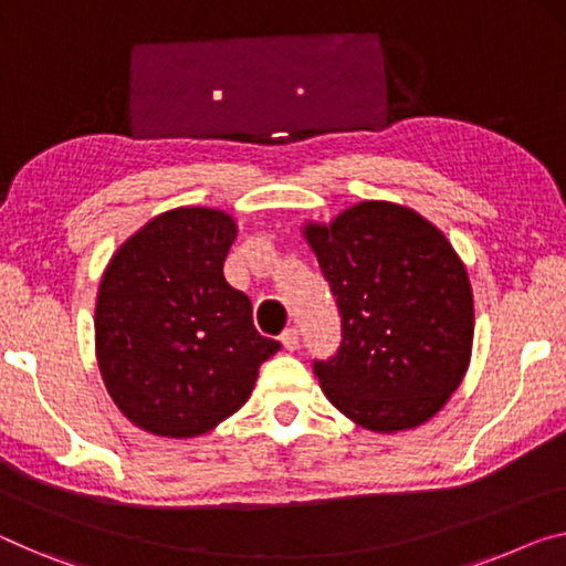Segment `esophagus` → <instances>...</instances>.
Here are the masks:
<instances>
[{"mask_svg":"<svg viewBox=\"0 0 566 566\" xmlns=\"http://www.w3.org/2000/svg\"><path fill=\"white\" fill-rule=\"evenodd\" d=\"M282 345L286 350H297L300 348V331L297 327H286L282 333Z\"/></svg>","mask_w":566,"mask_h":566,"instance_id":"esophagus-1","label":"esophagus"}]
</instances>
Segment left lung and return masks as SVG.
I'll use <instances>...</instances> for the list:
<instances>
[{
	"label": "left lung",
	"mask_w": 566,
	"mask_h": 566,
	"mask_svg": "<svg viewBox=\"0 0 566 566\" xmlns=\"http://www.w3.org/2000/svg\"><path fill=\"white\" fill-rule=\"evenodd\" d=\"M343 325L315 376L335 409L370 432L424 424L465 376L472 290L440 229L411 208L364 200L331 226L307 223Z\"/></svg>",
	"instance_id": "1"
}]
</instances>
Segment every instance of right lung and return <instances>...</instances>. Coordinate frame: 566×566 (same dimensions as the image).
<instances>
[{
  "mask_svg": "<svg viewBox=\"0 0 566 566\" xmlns=\"http://www.w3.org/2000/svg\"><path fill=\"white\" fill-rule=\"evenodd\" d=\"M229 213L175 208L122 243L101 276L96 358L122 415L157 437H198L239 411L282 348L223 276Z\"/></svg>",
  "mask_w": 566,
  "mask_h": 566,
  "instance_id": "obj_1",
  "label": "right lung"
}]
</instances>
